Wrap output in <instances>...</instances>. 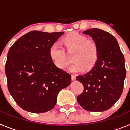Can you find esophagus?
I'll return each instance as SVG.
<instances>
[{"instance_id": "esophagus-1", "label": "esophagus", "mask_w": 130, "mask_h": 130, "mask_svg": "<svg viewBox=\"0 0 130 130\" xmlns=\"http://www.w3.org/2000/svg\"><path fill=\"white\" fill-rule=\"evenodd\" d=\"M76 79V77L75 75H72V80H75Z\"/></svg>"}]
</instances>
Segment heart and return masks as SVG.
Segmentation results:
<instances>
[{"instance_id":"obj_1","label":"heart","mask_w":130,"mask_h":130,"mask_svg":"<svg viewBox=\"0 0 130 130\" xmlns=\"http://www.w3.org/2000/svg\"><path fill=\"white\" fill-rule=\"evenodd\" d=\"M63 44L69 51H75L72 59L74 62L70 66L73 72L90 70L96 65L99 57L97 44L86 36L76 32L68 34L62 40ZM49 57L54 64L60 69H64L68 65V60L64 48L58 43H54L49 48Z\"/></svg>"}]
</instances>
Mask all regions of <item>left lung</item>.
<instances>
[{
  "label": "left lung",
  "mask_w": 130,
  "mask_h": 130,
  "mask_svg": "<svg viewBox=\"0 0 130 130\" xmlns=\"http://www.w3.org/2000/svg\"><path fill=\"white\" fill-rule=\"evenodd\" d=\"M83 33L90 36L97 44L99 57L89 72L77 77L84 87L77 102L87 111H105L115 104L123 91L126 75L124 57L117 39L110 33L99 28Z\"/></svg>",
  "instance_id": "1"
}]
</instances>
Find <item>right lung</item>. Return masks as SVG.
I'll list each match as a JSON object with an SVG mask.
<instances>
[{
	"label": "right lung",
	"instance_id": "obj_1",
	"mask_svg": "<svg viewBox=\"0 0 130 130\" xmlns=\"http://www.w3.org/2000/svg\"><path fill=\"white\" fill-rule=\"evenodd\" d=\"M63 34L32 31L19 38L8 53V88L25 111H50L57 103L58 92L71 83L70 74L57 68L49 57V48Z\"/></svg>",
	"mask_w": 130,
	"mask_h": 130
}]
</instances>
